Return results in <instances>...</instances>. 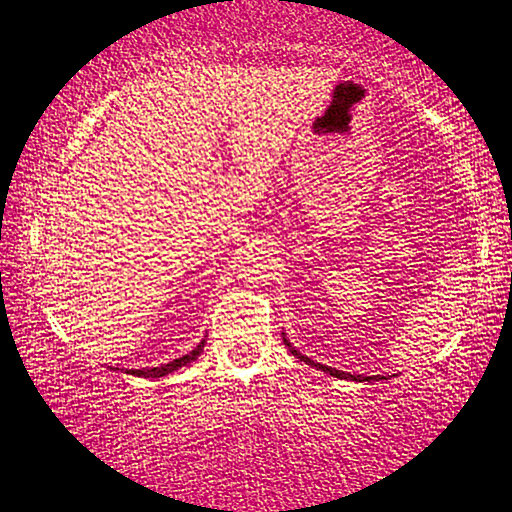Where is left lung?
Returning <instances> with one entry per match:
<instances>
[{
  "instance_id": "1",
  "label": "left lung",
  "mask_w": 512,
  "mask_h": 512,
  "mask_svg": "<svg viewBox=\"0 0 512 512\" xmlns=\"http://www.w3.org/2000/svg\"><path fill=\"white\" fill-rule=\"evenodd\" d=\"M283 343L288 345V350L293 352V355L300 359V361H304V364H309V366H313V368H320V371H325V373H329V375H334V377H341V380H352V382H371V380H384V377H380V375H350V373H343V371H336V368H329V366H322V364H318V361H313V359H309V357H304V355H300V352H297L293 345L288 343V338H286V334H283Z\"/></svg>"
}]
</instances>
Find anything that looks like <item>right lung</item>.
Returning a JSON list of instances; mask_svg holds the SVG:
<instances>
[{
    "label": "right lung",
    "mask_w": 512,
    "mask_h": 512,
    "mask_svg": "<svg viewBox=\"0 0 512 512\" xmlns=\"http://www.w3.org/2000/svg\"><path fill=\"white\" fill-rule=\"evenodd\" d=\"M203 343H206V341H201L199 345H196V348L190 352V355L178 357L174 361H169V364H162V366H155V368H141V371H135V368H132V371H125V373L137 375V377H162V375H169V373L178 371L180 366H187V364H190V361H194L196 357H199L201 350H203ZM116 371H119V368H116Z\"/></svg>",
    "instance_id": "1"
}]
</instances>
